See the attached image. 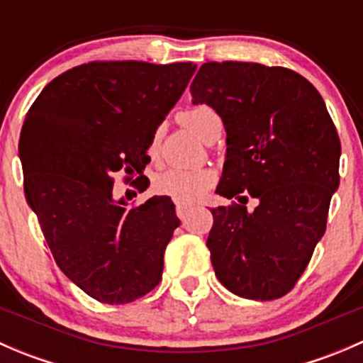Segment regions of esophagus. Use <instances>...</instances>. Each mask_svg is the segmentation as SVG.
Returning <instances> with one entry per match:
<instances>
[{
	"mask_svg": "<svg viewBox=\"0 0 363 363\" xmlns=\"http://www.w3.org/2000/svg\"><path fill=\"white\" fill-rule=\"evenodd\" d=\"M189 208H191V205H189V203H177V207H175V211H177L179 218H184V216L188 214Z\"/></svg>",
	"mask_w": 363,
	"mask_h": 363,
	"instance_id": "obj_1",
	"label": "esophagus"
}]
</instances>
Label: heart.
Masks as SVG:
<instances>
[{"mask_svg": "<svg viewBox=\"0 0 363 363\" xmlns=\"http://www.w3.org/2000/svg\"><path fill=\"white\" fill-rule=\"evenodd\" d=\"M179 121L200 138L207 140L216 128L221 126L219 116L208 105H196L179 113ZM161 130L156 128L147 142V156L155 160L160 152ZM214 182V174L207 168H164L155 177V189L160 195H167L179 203H189L199 200L208 191Z\"/></svg>", "mask_w": 363, "mask_h": 363, "instance_id": "b5f03b06", "label": "heart"}]
</instances>
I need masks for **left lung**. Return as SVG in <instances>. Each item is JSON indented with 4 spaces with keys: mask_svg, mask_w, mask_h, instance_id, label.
I'll return each instance as SVG.
<instances>
[{
    "mask_svg": "<svg viewBox=\"0 0 363 363\" xmlns=\"http://www.w3.org/2000/svg\"><path fill=\"white\" fill-rule=\"evenodd\" d=\"M189 91L193 104L223 119L226 160L216 193L239 200L211 208L216 277L244 298H279L323 237L339 186L340 140L327 105L294 69L240 61L202 65ZM247 194L259 200L251 213Z\"/></svg>",
    "mask_w": 363,
    "mask_h": 363,
    "instance_id": "obj_1",
    "label": "left lung"
}]
</instances>
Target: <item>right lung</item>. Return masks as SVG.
<instances>
[{
    "mask_svg": "<svg viewBox=\"0 0 363 363\" xmlns=\"http://www.w3.org/2000/svg\"><path fill=\"white\" fill-rule=\"evenodd\" d=\"M196 65L93 61L47 84L21 130L24 195L57 267L104 303L155 290L164 247L181 225L168 196L138 207L112 195L113 175L140 182L147 142Z\"/></svg>",
    "mask_w": 363,
    "mask_h": 363,
    "instance_id": "1",
    "label": "right lung"
}]
</instances>
